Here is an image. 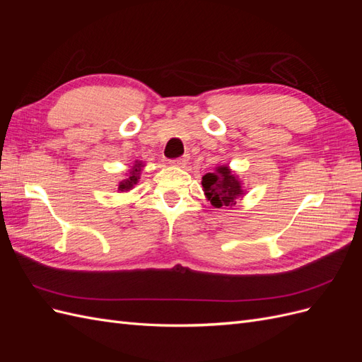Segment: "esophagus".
<instances>
[{"label": "esophagus", "mask_w": 362, "mask_h": 362, "mask_svg": "<svg viewBox=\"0 0 362 362\" xmlns=\"http://www.w3.org/2000/svg\"><path fill=\"white\" fill-rule=\"evenodd\" d=\"M187 161H189V156H182V157H180V158H177L175 160L172 164L173 166H178V168H184L185 164H187Z\"/></svg>", "instance_id": "34e87169"}]
</instances>
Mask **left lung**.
Listing matches in <instances>:
<instances>
[{
  "label": "left lung",
  "instance_id": "1",
  "mask_svg": "<svg viewBox=\"0 0 362 362\" xmlns=\"http://www.w3.org/2000/svg\"><path fill=\"white\" fill-rule=\"evenodd\" d=\"M202 187L205 198L216 208L233 206L238 198L246 194L243 182L228 164L217 166L211 173L204 175Z\"/></svg>",
  "mask_w": 362,
  "mask_h": 362
}]
</instances>
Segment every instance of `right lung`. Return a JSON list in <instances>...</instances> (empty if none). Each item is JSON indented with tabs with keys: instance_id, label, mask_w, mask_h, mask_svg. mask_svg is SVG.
I'll list each match as a JSON object with an SVG mask.
<instances>
[{
	"instance_id": "1",
	"label": "right lung",
	"mask_w": 362,
	"mask_h": 362,
	"mask_svg": "<svg viewBox=\"0 0 362 362\" xmlns=\"http://www.w3.org/2000/svg\"><path fill=\"white\" fill-rule=\"evenodd\" d=\"M145 168V163L144 161H136L133 166L129 168V170L127 172L125 178L122 181H119V185H117V192L120 193H127L129 190L134 189V185L139 182L140 180V175H141V170H144Z\"/></svg>"
}]
</instances>
